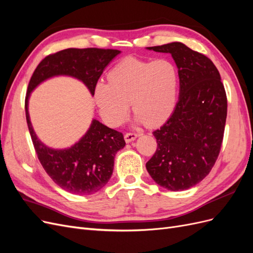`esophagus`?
<instances>
[{
	"label": "esophagus",
	"instance_id": "obj_1",
	"mask_svg": "<svg viewBox=\"0 0 253 253\" xmlns=\"http://www.w3.org/2000/svg\"><path fill=\"white\" fill-rule=\"evenodd\" d=\"M137 137H138V134H136V133H126V135H125V140L126 141V142H131V141H133V140H135Z\"/></svg>",
	"mask_w": 253,
	"mask_h": 253
}]
</instances>
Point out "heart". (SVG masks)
<instances>
[{
  "label": "heart",
  "mask_w": 253,
  "mask_h": 253,
  "mask_svg": "<svg viewBox=\"0 0 253 253\" xmlns=\"http://www.w3.org/2000/svg\"><path fill=\"white\" fill-rule=\"evenodd\" d=\"M108 80L96 84L94 100L111 126L126 121L129 101L136 120L151 126L164 122L175 108L179 74L169 59L126 58L109 72Z\"/></svg>",
  "instance_id": "heart-1"
}]
</instances>
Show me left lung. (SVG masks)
<instances>
[{
    "label": "left lung",
    "instance_id": "obj_1",
    "mask_svg": "<svg viewBox=\"0 0 253 253\" xmlns=\"http://www.w3.org/2000/svg\"><path fill=\"white\" fill-rule=\"evenodd\" d=\"M171 53L179 74V98L171 117L153 132L154 155L145 165L156 183L171 191L192 188L218 157L227 118V96L212 61L179 42L148 47Z\"/></svg>",
    "mask_w": 253,
    "mask_h": 253
}]
</instances>
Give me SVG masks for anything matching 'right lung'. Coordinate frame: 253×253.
Wrapping results in <instances>:
<instances>
[{"instance_id":"obj_1","label":"right lung","mask_w":253,"mask_h":253,"mask_svg":"<svg viewBox=\"0 0 253 253\" xmlns=\"http://www.w3.org/2000/svg\"><path fill=\"white\" fill-rule=\"evenodd\" d=\"M120 50L104 48H67L45 57L28 83L25 97L26 121L36 153L53 182L67 192L90 195L110 180L114 157L126 145L124 134L93 120L82 138L70 149L53 150L44 145L34 132L28 114L29 94L38 84L53 76L66 75L81 80L90 94L105 66Z\"/></svg>"}]
</instances>
